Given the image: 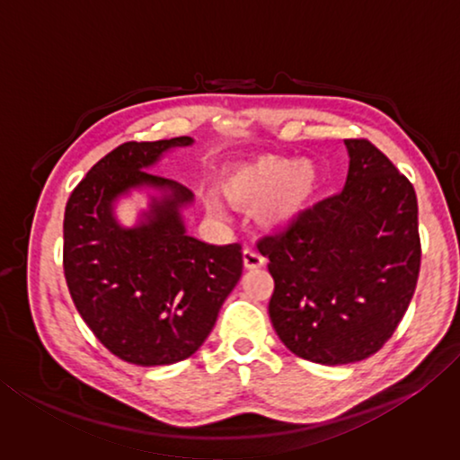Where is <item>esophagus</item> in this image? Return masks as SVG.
<instances>
[{
  "label": "esophagus",
  "instance_id": "obj_1",
  "mask_svg": "<svg viewBox=\"0 0 460 460\" xmlns=\"http://www.w3.org/2000/svg\"><path fill=\"white\" fill-rule=\"evenodd\" d=\"M263 263H266V258H263L260 252H255L252 247L243 249V266L247 270H258L263 266Z\"/></svg>",
  "mask_w": 460,
  "mask_h": 460
}]
</instances>
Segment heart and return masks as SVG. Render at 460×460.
<instances>
[{"instance_id": "obj_1", "label": "heart", "mask_w": 460, "mask_h": 460, "mask_svg": "<svg viewBox=\"0 0 460 460\" xmlns=\"http://www.w3.org/2000/svg\"><path fill=\"white\" fill-rule=\"evenodd\" d=\"M223 192L239 207H258L261 223L282 227L292 223L314 197L318 186L316 166L308 160H288L282 155H260L239 164L223 178ZM219 213L221 205L208 200Z\"/></svg>"}]
</instances>
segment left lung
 <instances>
[{
  "mask_svg": "<svg viewBox=\"0 0 460 460\" xmlns=\"http://www.w3.org/2000/svg\"><path fill=\"white\" fill-rule=\"evenodd\" d=\"M345 189L258 247L274 278L270 318L302 359L347 365L377 353L416 290L414 186L367 139H345Z\"/></svg>",
  "mask_w": 460,
  "mask_h": 460,
  "instance_id": "obj_1",
  "label": "left lung"
}]
</instances>
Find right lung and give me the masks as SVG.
I'll list each match as a JSON object with an SVG mask.
<instances>
[{"instance_id": "1", "label": "right lung", "mask_w": 460, "mask_h": 460, "mask_svg": "<svg viewBox=\"0 0 460 460\" xmlns=\"http://www.w3.org/2000/svg\"><path fill=\"white\" fill-rule=\"evenodd\" d=\"M192 142L181 136L118 146L76 184L65 208L62 266L75 306L109 351L142 367L199 351L243 271L239 243L186 235L182 208L194 194L147 172L168 150ZM134 188L161 194L136 228H123L112 207Z\"/></svg>"}]
</instances>
